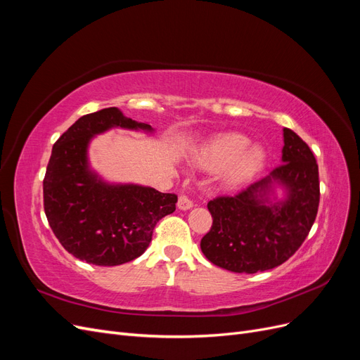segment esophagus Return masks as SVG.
Instances as JSON below:
<instances>
[{
	"instance_id": "34e87169",
	"label": "esophagus",
	"mask_w": 360,
	"mask_h": 360,
	"mask_svg": "<svg viewBox=\"0 0 360 360\" xmlns=\"http://www.w3.org/2000/svg\"><path fill=\"white\" fill-rule=\"evenodd\" d=\"M177 207H179L180 210H189V209H192V207H193V202L188 197H184V195H181V197H179Z\"/></svg>"
}]
</instances>
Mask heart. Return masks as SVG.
<instances>
[{
    "mask_svg": "<svg viewBox=\"0 0 360 360\" xmlns=\"http://www.w3.org/2000/svg\"><path fill=\"white\" fill-rule=\"evenodd\" d=\"M248 136L226 132L212 136L195 155V163L207 171H222L226 188L249 181L264 167L266 153L259 146H250Z\"/></svg>",
    "mask_w": 360,
    "mask_h": 360,
    "instance_id": "b5f03b06",
    "label": "heart"
}]
</instances>
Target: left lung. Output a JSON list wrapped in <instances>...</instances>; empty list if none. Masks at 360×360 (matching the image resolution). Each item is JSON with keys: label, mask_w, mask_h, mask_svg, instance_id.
I'll return each mask as SVG.
<instances>
[{"label": "left lung", "mask_w": 360, "mask_h": 360, "mask_svg": "<svg viewBox=\"0 0 360 360\" xmlns=\"http://www.w3.org/2000/svg\"><path fill=\"white\" fill-rule=\"evenodd\" d=\"M275 181L288 200L270 203ZM320 204L319 165L308 144L284 127L282 163L266 179L207 204L213 224L201 238V250L213 264L236 274L275 269L294 255L308 237Z\"/></svg>", "instance_id": "left-lung-1"}]
</instances>
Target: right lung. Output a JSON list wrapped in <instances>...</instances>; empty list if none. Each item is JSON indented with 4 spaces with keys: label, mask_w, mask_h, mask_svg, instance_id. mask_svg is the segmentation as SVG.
I'll list each match as a JSON object with an SVG mask.
<instances>
[{
    "label": "right lung",
    "mask_w": 360,
    "mask_h": 360,
    "mask_svg": "<svg viewBox=\"0 0 360 360\" xmlns=\"http://www.w3.org/2000/svg\"><path fill=\"white\" fill-rule=\"evenodd\" d=\"M111 127L151 130L117 108L82 115L53 144L43 179L51 230L69 254L96 266H118L143 255L156 224L177 202L176 193L108 184L89 169L90 139Z\"/></svg>",
    "instance_id": "1"
}]
</instances>
